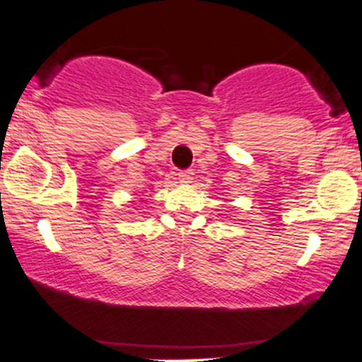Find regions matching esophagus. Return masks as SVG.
<instances>
[{
    "label": "esophagus",
    "mask_w": 362,
    "mask_h": 362,
    "mask_svg": "<svg viewBox=\"0 0 362 362\" xmlns=\"http://www.w3.org/2000/svg\"><path fill=\"white\" fill-rule=\"evenodd\" d=\"M178 182L184 185H189L192 182V171H180L178 173Z\"/></svg>",
    "instance_id": "34e87169"
}]
</instances>
